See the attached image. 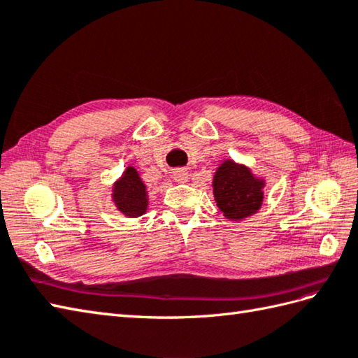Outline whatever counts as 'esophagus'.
<instances>
[{
	"label": "esophagus",
	"instance_id": "esophagus-1",
	"mask_svg": "<svg viewBox=\"0 0 358 358\" xmlns=\"http://www.w3.org/2000/svg\"><path fill=\"white\" fill-rule=\"evenodd\" d=\"M172 177H173L175 181H177V183L185 185V183H187V180H189V173L185 169H177V171H173Z\"/></svg>",
	"mask_w": 358,
	"mask_h": 358
}]
</instances>
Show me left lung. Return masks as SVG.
I'll return each instance as SVG.
<instances>
[{
    "label": "left lung",
    "instance_id": "1",
    "mask_svg": "<svg viewBox=\"0 0 358 358\" xmlns=\"http://www.w3.org/2000/svg\"><path fill=\"white\" fill-rule=\"evenodd\" d=\"M268 181L245 163L223 159L212 178V192L220 212L229 222L240 223L262 209Z\"/></svg>",
    "mask_w": 358,
    "mask_h": 358
}]
</instances>
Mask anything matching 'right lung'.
Returning <instances> with one entry per match:
<instances>
[{"label":"right lung","instance_id":"obj_1","mask_svg":"<svg viewBox=\"0 0 358 358\" xmlns=\"http://www.w3.org/2000/svg\"><path fill=\"white\" fill-rule=\"evenodd\" d=\"M110 200L120 214L127 218H138L146 214L149 208L148 186L134 166H126L121 177L113 181Z\"/></svg>","mask_w":358,"mask_h":358}]
</instances>
